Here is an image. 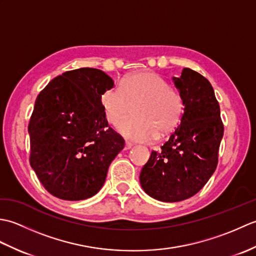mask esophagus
I'll use <instances>...</instances> for the list:
<instances>
[{
    "label": "esophagus",
    "mask_w": 256,
    "mask_h": 256,
    "mask_svg": "<svg viewBox=\"0 0 256 256\" xmlns=\"http://www.w3.org/2000/svg\"><path fill=\"white\" fill-rule=\"evenodd\" d=\"M133 146V143H131V142H128V140H126V142H125V146H124V150H130Z\"/></svg>",
    "instance_id": "esophagus-1"
}]
</instances>
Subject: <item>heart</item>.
Listing matches in <instances>:
<instances>
[{
    "mask_svg": "<svg viewBox=\"0 0 256 256\" xmlns=\"http://www.w3.org/2000/svg\"><path fill=\"white\" fill-rule=\"evenodd\" d=\"M101 104L110 124L134 108V116L118 124V131L125 138L138 142H152L157 135L174 131L184 112V100L178 91L160 74L142 72L130 74L101 96Z\"/></svg>",
    "mask_w": 256,
    "mask_h": 256,
    "instance_id": "b5f03b06",
    "label": "heart"
}]
</instances>
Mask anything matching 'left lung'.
<instances>
[{
    "mask_svg": "<svg viewBox=\"0 0 256 256\" xmlns=\"http://www.w3.org/2000/svg\"><path fill=\"white\" fill-rule=\"evenodd\" d=\"M172 80L184 100V116L160 150L152 152L140 174L144 192L165 202L192 197L204 186L218 165L224 131L208 79L184 68Z\"/></svg>",
    "mask_w": 256,
    "mask_h": 256,
    "instance_id": "obj_1",
    "label": "left lung"
}]
</instances>
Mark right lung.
Returning <instances> with one entry per match:
<instances>
[{"instance_id": "obj_1", "label": "right lung", "mask_w": 256, "mask_h": 256, "mask_svg": "<svg viewBox=\"0 0 256 256\" xmlns=\"http://www.w3.org/2000/svg\"><path fill=\"white\" fill-rule=\"evenodd\" d=\"M113 86L102 70L80 68L52 79L37 96L28 124L30 164L59 199L94 196L124 148L101 104L103 92Z\"/></svg>"}]
</instances>
